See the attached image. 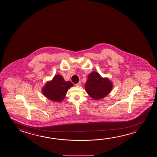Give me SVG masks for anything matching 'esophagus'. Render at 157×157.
<instances>
[{
    "mask_svg": "<svg viewBox=\"0 0 157 157\" xmlns=\"http://www.w3.org/2000/svg\"><path fill=\"white\" fill-rule=\"evenodd\" d=\"M80 85H81V82H79L78 83L75 84V85H76V86H79Z\"/></svg>",
    "mask_w": 157,
    "mask_h": 157,
    "instance_id": "1",
    "label": "esophagus"
}]
</instances>
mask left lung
<instances>
[{"mask_svg": "<svg viewBox=\"0 0 157 157\" xmlns=\"http://www.w3.org/2000/svg\"><path fill=\"white\" fill-rule=\"evenodd\" d=\"M113 83L108 78H103L93 71L87 77L85 89L87 94L95 100L105 98L113 89Z\"/></svg>", "mask_w": 157, "mask_h": 157, "instance_id": "1", "label": "left lung"}]
</instances>
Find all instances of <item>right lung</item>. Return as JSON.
<instances>
[{"mask_svg":"<svg viewBox=\"0 0 157 157\" xmlns=\"http://www.w3.org/2000/svg\"><path fill=\"white\" fill-rule=\"evenodd\" d=\"M73 86L70 81H65L62 75H56L52 80L46 82L41 91L48 99L59 102L64 100L68 90Z\"/></svg>","mask_w":157,"mask_h":157,"instance_id":"right-lung-1","label":"right lung"}]
</instances>
